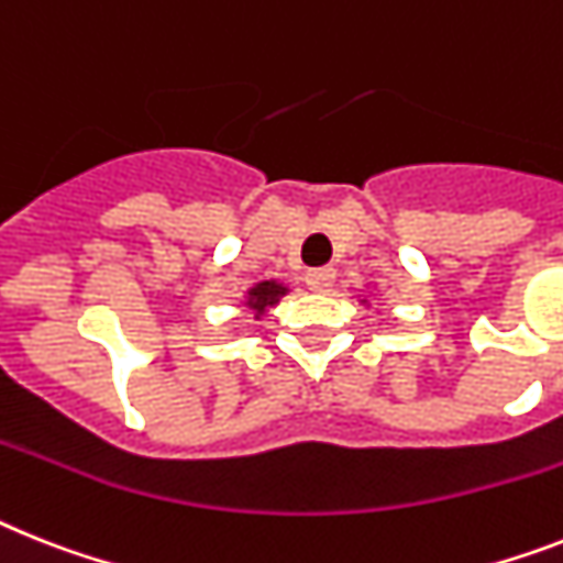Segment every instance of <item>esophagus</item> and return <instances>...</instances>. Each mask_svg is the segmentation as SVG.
Returning <instances> with one entry per match:
<instances>
[{
  "label": "esophagus",
  "instance_id": "esophagus-1",
  "mask_svg": "<svg viewBox=\"0 0 563 563\" xmlns=\"http://www.w3.org/2000/svg\"><path fill=\"white\" fill-rule=\"evenodd\" d=\"M306 283H309L311 291H329L334 283V268L332 266L309 268V272H306Z\"/></svg>",
  "mask_w": 563,
  "mask_h": 563
}]
</instances>
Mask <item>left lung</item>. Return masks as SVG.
I'll use <instances>...</instances> for the list:
<instances>
[{
    "mask_svg": "<svg viewBox=\"0 0 563 563\" xmlns=\"http://www.w3.org/2000/svg\"><path fill=\"white\" fill-rule=\"evenodd\" d=\"M361 303L366 306V309H369V300H366V297H361Z\"/></svg>",
    "mask_w": 563,
    "mask_h": 563,
    "instance_id": "left-lung-1",
    "label": "left lung"
}]
</instances>
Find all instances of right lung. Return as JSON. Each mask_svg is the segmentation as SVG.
Instances as JSON below:
<instances>
[{
  "instance_id": "add662e5",
  "label": "right lung",
  "mask_w": 563,
  "mask_h": 563,
  "mask_svg": "<svg viewBox=\"0 0 563 563\" xmlns=\"http://www.w3.org/2000/svg\"><path fill=\"white\" fill-rule=\"evenodd\" d=\"M289 286L280 280H260L254 283L252 289H245L243 295V306L245 311H252L254 320H263V314H266L272 306L280 303V297L289 295Z\"/></svg>"
}]
</instances>
